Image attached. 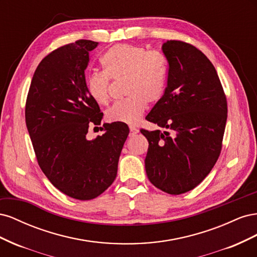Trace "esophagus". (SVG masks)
I'll return each mask as SVG.
<instances>
[{"instance_id": "esophagus-1", "label": "esophagus", "mask_w": 257, "mask_h": 257, "mask_svg": "<svg viewBox=\"0 0 257 257\" xmlns=\"http://www.w3.org/2000/svg\"><path fill=\"white\" fill-rule=\"evenodd\" d=\"M138 132H139V130H138L137 127H135V126H130V137L135 136L136 134H138Z\"/></svg>"}]
</instances>
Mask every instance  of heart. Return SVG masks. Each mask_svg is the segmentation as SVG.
Instances as JSON below:
<instances>
[{"mask_svg":"<svg viewBox=\"0 0 257 257\" xmlns=\"http://www.w3.org/2000/svg\"><path fill=\"white\" fill-rule=\"evenodd\" d=\"M104 73H93L85 81L88 94L98 105L109 100V79L124 78L125 99L107 110L109 122L136 124L148 103H158L166 90L168 67L165 57L143 46L118 44L100 58Z\"/></svg>","mask_w":257,"mask_h":257,"instance_id":"b5f03b06","label":"heart"}]
</instances>
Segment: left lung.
I'll return each mask as SVG.
<instances>
[{"label": "left lung", "mask_w": 257, "mask_h": 257, "mask_svg": "<svg viewBox=\"0 0 257 257\" xmlns=\"http://www.w3.org/2000/svg\"><path fill=\"white\" fill-rule=\"evenodd\" d=\"M162 51L167 87L146 119L163 131L141 130L149 142L145 167L154 186L179 195L203 181L219 159L227 103L214 66L200 50L167 41Z\"/></svg>", "instance_id": "left-lung-1"}]
</instances>
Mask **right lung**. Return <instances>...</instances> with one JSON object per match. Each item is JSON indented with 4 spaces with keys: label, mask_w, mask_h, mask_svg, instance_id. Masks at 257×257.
<instances>
[{
    "label": "right lung",
    "mask_w": 257,
    "mask_h": 257,
    "mask_svg": "<svg viewBox=\"0 0 257 257\" xmlns=\"http://www.w3.org/2000/svg\"><path fill=\"white\" fill-rule=\"evenodd\" d=\"M98 43L80 40L45 57L33 75L26 104V123L45 176L65 195L90 200L114 181L128 135L123 123H106L102 136L88 139L99 125V106L85 88L89 52Z\"/></svg>",
    "instance_id": "right-lung-1"
}]
</instances>
